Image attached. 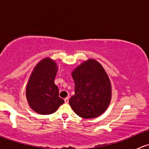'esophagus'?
Here are the masks:
<instances>
[{"instance_id":"1","label":"esophagus","mask_w":149,"mask_h":149,"mask_svg":"<svg viewBox=\"0 0 149 149\" xmlns=\"http://www.w3.org/2000/svg\"><path fill=\"white\" fill-rule=\"evenodd\" d=\"M64 101H65V103L68 104V101H69V97H66V98H65V100H64Z\"/></svg>"}]
</instances>
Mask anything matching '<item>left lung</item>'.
I'll return each mask as SVG.
<instances>
[{"label": "left lung", "mask_w": 149, "mask_h": 149, "mask_svg": "<svg viewBox=\"0 0 149 149\" xmlns=\"http://www.w3.org/2000/svg\"><path fill=\"white\" fill-rule=\"evenodd\" d=\"M75 94L69 100L73 110L83 118L103 113L111 100V85L102 66L94 60L83 63L72 73Z\"/></svg>", "instance_id": "8db88e82"}]
</instances>
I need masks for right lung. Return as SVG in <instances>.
Listing matches in <instances>:
<instances>
[{
  "label": "right lung",
  "mask_w": 149,
  "mask_h": 149,
  "mask_svg": "<svg viewBox=\"0 0 149 149\" xmlns=\"http://www.w3.org/2000/svg\"><path fill=\"white\" fill-rule=\"evenodd\" d=\"M56 73L55 63L45 58L37 64L30 76L26 86V98L31 109L40 115L53 113L64 102L54 83Z\"/></svg>",
  "instance_id": "add662e5"
}]
</instances>
